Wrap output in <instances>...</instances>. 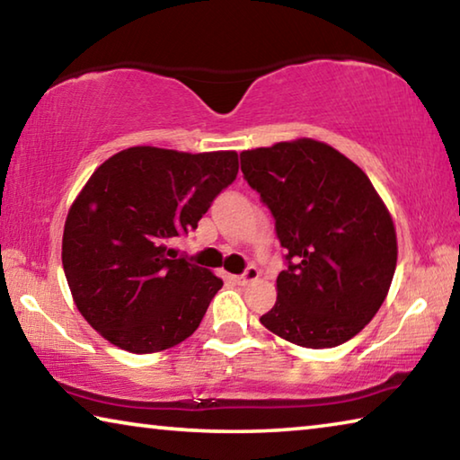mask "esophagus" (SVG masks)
<instances>
[{
	"mask_svg": "<svg viewBox=\"0 0 460 460\" xmlns=\"http://www.w3.org/2000/svg\"><path fill=\"white\" fill-rule=\"evenodd\" d=\"M258 278H260L258 268H247L241 276H233V282L239 284V286H245L249 282H255Z\"/></svg>",
	"mask_w": 460,
	"mask_h": 460,
	"instance_id": "obj_1",
	"label": "esophagus"
}]
</instances>
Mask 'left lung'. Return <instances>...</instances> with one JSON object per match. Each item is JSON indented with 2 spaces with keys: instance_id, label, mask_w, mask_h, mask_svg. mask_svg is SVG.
<instances>
[{
  "instance_id": "obj_1",
  "label": "left lung",
  "mask_w": 460,
  "mask_h": 460,
  "mask_svg": "<svg viewBox=\"0 0 460 460\" xmlns=\"http://www.w3.org/2000/svg\"><path fill=\"white\" fill-rule=\"evenodd\" d=\"M241 172L288 249L278 300L260 323L306 349L353 339L384 305L398 263L394 219L367 174L310 137L241 152Z\"/></svg>"
}]
</instances>
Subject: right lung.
<instances>
[{"instance_id":"add662e5","label":"right lung","mask_w":460,"mask_h":460,"mask_svg":"<svg viewBox=\"0 0 460 460\" xmlns=\"http://www.w3.org/2000/svg\"><path fill=\"white\" fill-rule=\"evenodd\" d=\"M237 152L134 146L105 160L68 208L62 266L93 329L129 353H158L199 329L223 279L176 260L170 241L197 229L235 181Z\"/></svg>"}]
</instances>
